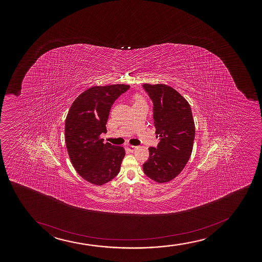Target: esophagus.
Returning a JSON list of instances; mask_svg holds the SVG:
<instances>
[{
	"label": "esophagus",
	"instance_id": "1",
	"mask_svg": "<svg viewBox=\"0 0 262 262\" xmlns=\"http://www.w3.org/2000/svg\"><path fill=\"white\" fill-rule=\"evenodd\" d=\"M126 148H127L130 152H134V151L136 150V146H132V145H127Z\"/></svg>",
	"mask_w": 262,
	"mask_h": 262
}]
</instances>
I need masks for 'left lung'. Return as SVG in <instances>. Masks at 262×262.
Masks as SVG:
<instances>
[{
    "label": "left lung",
    "instance_id": "left-lung-1",
    "mask_svg": "<svg viewBox=\"0 0 262 262\" xmlns=\"http://www.w3.org/2000/svg\"><path fill=\"white\" fill-rule=\"evenodd\" d=\"M153 102L157 147H150L143 164L147 178L159 184L174 179L190 159L195 139L192 112L186 99L163 84H142Z\"/></svg>",
    "mask_w": 262,
    "mask_h": 262
}]
</instances>
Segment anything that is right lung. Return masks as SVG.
I'll return each instance as SVG.
<instances>
[{"label":"right lung","mask_w":262,"mask_h":262,"mask_svg":"<svg viewBox=\"0 0 262 262\" xmlns=\"http://www.w3.org/2000/svg\"><path fill=\"white\" fill-rule=\"evenodd\" d=\"M126 84L93 86L72 103L66 120V143L72 165L84 180L96 185L108 183L120 172L125 150L103 143L112 105L129 89Z\"/></svg>","instance_id":"right-lung-1"}]
</instances>
